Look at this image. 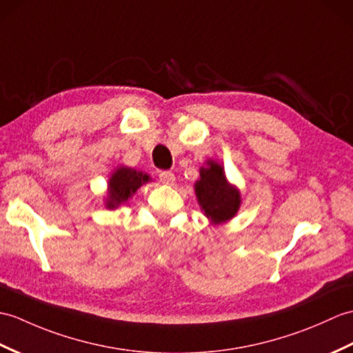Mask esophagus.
Listing matches in <instances>:
<instances>
[{"label":"esophagus","instance_id":"esophagus-1","mask_svg":"<svg viewBox=\"0 0 353 353\" xmlns=\"http://www.w3.org/2000/svg\"><path fill=\"white\" fill-rule=\"evenodd\" d=\"M159 180H161L162 183L173 185L176 182V176L171 173V171H161V173H159Z\"/></svg>","mask_w":353,"mask_h":353}]
</instances>
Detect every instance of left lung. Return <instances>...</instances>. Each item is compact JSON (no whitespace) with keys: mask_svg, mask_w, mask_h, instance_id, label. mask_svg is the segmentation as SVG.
Listing matches in <instances>:
<instances>
[{"mask_svg":"<svg viewBox=\"0 0 353 353\" xmlns=\"http://www.w3.org/2000/svg\"><path fill=\"white\" fill-rule=\"evenodd\" d=\"M199 206L210 224L219 225L236 216L242 204L239 188L228 182L224 167L208 159L200 167V177L194 183Z\"/></svg>","mask_w":353,"mask_h":353,"instance_id":"8db88e82","label":"left lung"}]
</instances>
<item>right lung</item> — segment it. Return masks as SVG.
Listing matches in <instances>:
<instances>
[{
  "label": "right lung",
  "mask_w": 353,
  "mask_h": 353,
  "mask_svg": "<svg viewBox=\"0 0 353 353\" xmlns=\"http://www.w3.org/2000/svg\"><path fill=\"white\" fill-rule=\"evenodd\" d=\"M149 182H152V177L144 171L125 165L117 167L108 179V188H106V195L103 196V206L110 210L117 209L129 199H132L139 188Z\"/></svg>",
  "instance_id": "1"
}]
</instances>
